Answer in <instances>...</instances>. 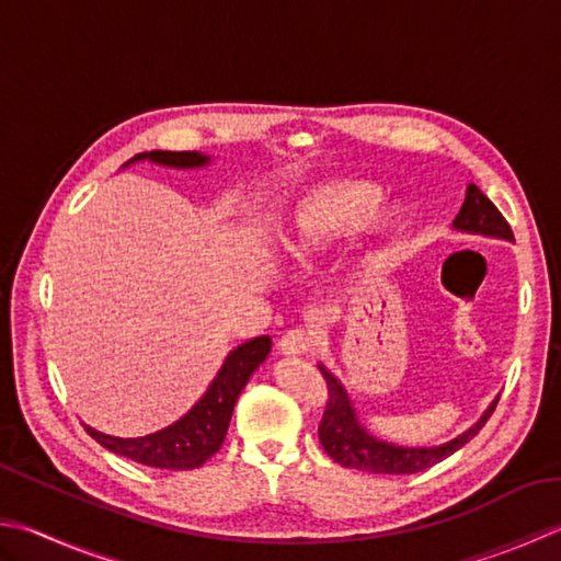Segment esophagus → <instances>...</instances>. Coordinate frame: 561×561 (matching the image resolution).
<instances>
[{
	"label": "esophagus",
	"instance_id": "1",
	"mask_svg": "<svg viewBox=\"0 0 561 561\" xmlns=\"http://www.w3.org/2000/svg\"><path fill=\"white\" fill-rule=\"evenodd\" d=\"M313 345V337L304 331V328H294V331H287L279 337V353L289 355V357H299V355H309Z\"/></svg>",
	"mask_w": 561,
	"mask_h": 561
}]
</instances>
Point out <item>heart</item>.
<instances>
[{
	"label": "heart",
	"instance_id": "heart-1",
	"mask_svg": "<svg viewBox=\"0 0 561 561\" xmlns=\"http://www.w3.org/2000/svg\"><path fill=\"white\" fill-rule=\"evenodd\" d=\"M379 199L381 192L367 182L318 186L296 208L287 250L294 255H311V252L325 248L331 240L365 224Z\"/></svg>",
	"mask_w": 561,
	"mask_h": 561
}]
</instances>
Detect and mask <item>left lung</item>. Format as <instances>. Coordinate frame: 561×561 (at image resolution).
<instances>
[{"label":"left lung","mask_w":561,"mask_h":561,"mask_svg":"<svg viewBox=\"0 0 561 561\" xmlns=\"http://www.w3.org/2000/svg\"><path fill=\"white\" fill-rule=\"evenodd\" d=\"M455 228L469 230V233H484V236L513 240V230L508 221L503 218L496 204H493L477 184L467 186L465 204L455 218ZM321 375L325 379L328 399H325L323 419L318 423V440H321L325 453L331 455L337 465L359 469V471H371V474H415V471H423L427 467L443 462L445 457H449L453 453H457L459 447L467 445L491 419L493 409H496V403H493L484 413V419H481L474 427H469L465 435H459L457 440L447 445L397 447L371 437L365 427L357 423L353 405H350L347 393L343 387H340L337 379H333L331 371H325L323 367H321Z\"/></svg>","instance_id":"obj_1"}]
</instances>
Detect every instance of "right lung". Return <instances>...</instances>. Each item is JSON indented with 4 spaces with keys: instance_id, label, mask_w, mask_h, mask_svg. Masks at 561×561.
Returning <instances> with one entry per match:
<instances>
[{
    "instance_id": "1",
    "label": "right lung",
    "mask_w": 561,
    "mask_h": 561,
    "mask_svg": "<svg viewBox=\"0 0 561 561\" xmlns=\"http://www.w3.org/2000/svg\"><path fill=\"white\" fill-rule=\"evenodd\" d=\"M140 158H150L152 162L170 164V168H199V164L208 162L206 156H199L194 150H150L146 156H138L136 160ZM270 347L272 340L267 335H260L250 340V343L236 347L226 357L221 371H218L204 397L196 401L194 409L178 423L164 427V431L146 437H112L94 431L90 425H84V431L99 445L106 447L108 453L128 457L146 467L174 471L202 467L206 459H211L221 449L240 391H243L252 371L265 362Z\"/></svg>"
}]
</instances>
